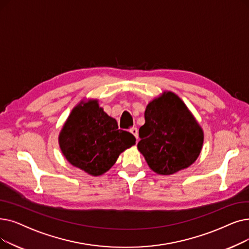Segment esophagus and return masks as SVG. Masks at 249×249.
<instances>
[{
	"label": "esophagus",
	"mask_w": 249,
	"mask_h": 249,
	"mask_svg": "<svg viewBox=\"0 0 249 249\" xmlns=\"http://www.w3.org/2000/svg\"><path fill=\"white\" fill-rule=\"evenodd\" d=\"M130 132L135 136V138H136V139H138V130H137V128H136V127H132V128H130Z\"/></svg>",
	"instance_id": "1"
}]
</instances>
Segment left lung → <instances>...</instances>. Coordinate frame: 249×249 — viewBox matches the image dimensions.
<instances>
[{
  "label": "left lung",
  "mask_w": 249,
  "mask_h": 249,
  "mask_svg": "<svg viewBox=\"0 0 249 249\" xmlns=\"http://www.w3.org/2000/svg\"><path fill=\"white\" fill-rule=\"evenodd\" d=\"M144 118L137 148L151 170L171 175L196 160L203 131L178 95L165 91L146 106Z\"/></svg>",
  "instance_id": "obj_1"
}]
</instances>
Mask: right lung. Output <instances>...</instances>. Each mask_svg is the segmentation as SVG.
<instances>
[{
	"label": "right lung",
	"instance_id": "right-lung-1",
	"mask_svg": "<svg viewBox=\"0 0 249 249\" xmlns=\"http://www.w3.org/2000/svg\"><path fill=\"white\" fill-rule=\"evenodd\" d=\"M136 142L130 133L118 128L98 101L80 102L72 110L59 135L64 157L74 167L92 176L109 171L122 151Z\"/></svg>",
	"mask_w": 249,
	"mask_h": 249
}]
</instances>
